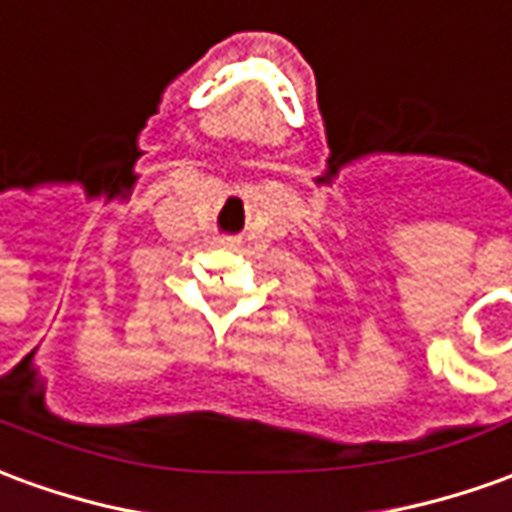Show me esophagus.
<instances>
[{"mask_svg":"<svg viewBox=\"0 0 512 512\" xmlns=\"http://www.w3.org/2000/svg\"><path fill=\"white\" fill-rule=\"evenodd\" d=\"M219 244L224 246V249H241V241H238V238H221Z\"/></svg>","mask_w":512,"mask_h":512,"instance_id":"esophagus-1","label":"esophagus"}]
</instances>
